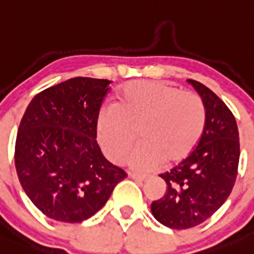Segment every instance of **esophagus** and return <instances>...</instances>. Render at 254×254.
Instances as JSON below:
<instances>
[{
    "instance_id": "34e87169",
    "label": "esophagus",
    "mask_w": 254,
    "mask_h": 254,
    "mask_svg": "<svg viewBox=\"0 0 254 254\" xmlns=\"http://www.w3.org/2000/svg\"><path fill=\"white\" fill-rule=\"evenodd\" d=\"M130 178L136 182H147L149 179L148 175H139V174H130Z\"/></svg>"
}]
</instances>
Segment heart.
Listing matches in <instances>:
<instances>
[{
  "label": "heart",
  "instance_id": "b5f03b06",
  "mask_svg": "<svg viewBox=\"0 0 254 254\" xmlns=\"http://www.w3.org/2000/svg\"><path fill=\"white\" fill-rule=\"evenodd\" d=\"M206 109L200 97L164 81H133L115 105L103 106L97 118V138L111 161L127 158L136 138L129 165L152 171L175 164L193 152L203 134Z\"/></svg>",
  "mask_w": 254,
  "mask_h": 254
}]
</instances>
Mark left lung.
I'll return each mask as SVG.
<instances>
[{
  "label": "left lung",
  "instance_id": "8db88e82",
  "mask_svg": "<svg viewBox=\"0 0 254 254\" xmlns=\"http://www.w3.org/2000/svg\"><path fill=\"white\" fill-rule=\"evenodd\" d=\"M206 109L203 134L197 147L161 178L165 195L151 204L154 219L170 229H189L208 220L225 203L235 184L239 133L228 106L199 81L188 79Z\"/></svg>",
  "mask_w": 254,
  "mask_h": 254
}]
</instances>
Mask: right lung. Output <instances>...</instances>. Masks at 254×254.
I'll list each match as a JSON object with an SVG mask.
<instances>
[{
	"label": "right lung",
	"mask_w": 254,
	"mask_h": 254,
	"mask_svg": "<svg viewBox=\"0 0 254 254\" xmlns=\"http://www.w3.org/2000/svg\"><path fill=\"white\" fill-rule=\"evenodd\" d=\"M111 80L72 78L30 101L15 144L24 191L47 217L81 222L106 204L127 174L105 158L97 118Z\"/></svg>",
	"instance_id": "right-lung-1"
}]
</instances>
